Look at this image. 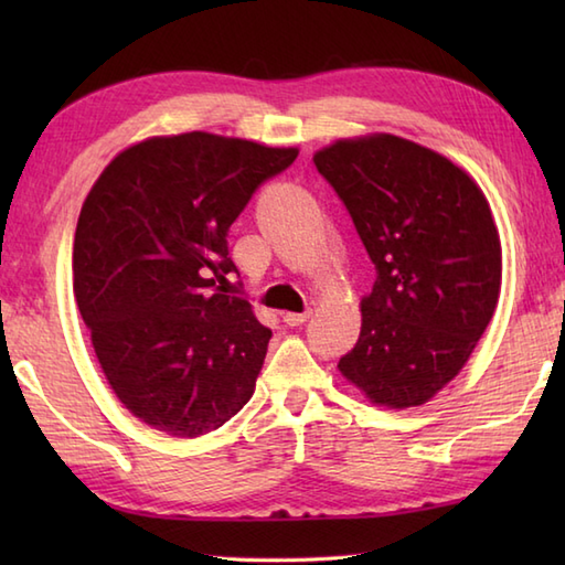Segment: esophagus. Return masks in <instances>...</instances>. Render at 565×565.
<instances>
[{
	"label": "esophagus",
	"instance_id": "obj_1",
	"mask_svg": "<svg viewBox=\"0 0 565 565\" xmlns=\"http://www.w3.org/2000/svg\"><path fill=\"white\" fill-rule=\"evenodd\" d=\"M308 318H310V310H306V313H281V320H284L289 328L303 326V322H306Z\"/></svg>",
	"mask_w": 565,
	"mask_h": 565
}]
</instances>
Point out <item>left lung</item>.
Wrapping results in <instances>:
<instances>
[{"instance_id":"left-lung-1","label":"left lung","mask_w":565,"mask_h":565,"mask_svg":"<svg viewBox=\"0 0 565 565\" xmlns=\"http://www.w3.org/2000/svg\"><path fill=\"white\" fill-rule=\"evenodd\" d=\"M376 267L340 374L391 411L425 405L466 366L495 313L502 247L486 194L444 154L391 134L313 154Z\"/></svg>"}]
</instances>
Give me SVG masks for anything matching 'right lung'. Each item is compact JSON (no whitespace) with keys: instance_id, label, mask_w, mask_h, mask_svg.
<instances>
[{"instance_id":"1","label":"right lung","mask_w":565,"mask_h":565,"mask_svg":"<svg viewBox=\"0 0 565 565\" xmlns=\"http://www.w3.org/2000/svg\"><path fill=\"white\" fill-rule=\"evenodd\" d=\"M298 148L191 130L128 146L82 203L72 286L106 381L170 437L225 425L252 393L271 330L227 296V231Z\"/></svg>"}]
</instances>
